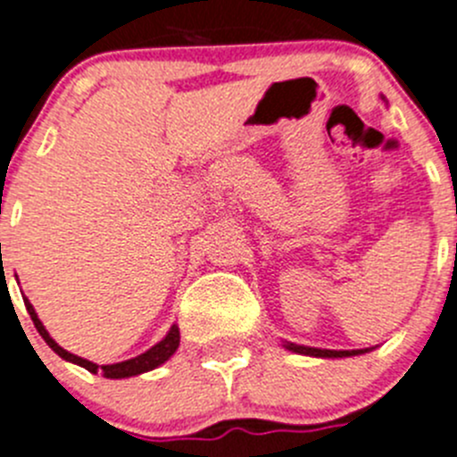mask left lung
<instances>
[{
	"instance_id": "8db88e82",
	"label": "left lung",
	"mask_w": 457,
	"mask_h": 457,
	"mask_svg": "<svg viewBox=\"0 0 457 457\" xmlns=\"http://www.w3.org/2000/svg\"><path fill=\"white\" fill-rule=\"evenodd\" d=\"M385 100V97H382ZM282 346L287 351L295 353V355H310V357H323V360H337V357H355L364 355V353L373 351L371 348H357V351H330V348H314V346H303V344H294V341H282Z\"/></svg>"
}]
</instances>
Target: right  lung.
<instances>
[{"instance_id": "obj_1", "label": "right lung", "mask_w": 457, "mask_h": 457, "mask_svg": "<svg viewBox=\"0 0 457 457\" xmlns=\"http://www.w3.org/2000/svg\"><path fill=\"white\" fill-rule=\"evenodd\" d=\"M18 278V275H15ZM24 307H27L29 316H31V320H34L36 330L40 332V337L45 339V344H47L52 351L56 353L59 357H63L65 361H72V364H77V367H84L86 371L90 373H102L104 378H111V380H120V378H131V376H141V373H147L152 371V369L162 367L163 361L170 360L172 355H175V351L179 348V328L178 323H172L170 330H168V335L163 337L159 344H154V346L150 348V351L141 353V355L131 357V360H125V361H116V364H96V361L90 360H84V357L75 355V353L65 351V348H61L59 344H56L52 337H49V332L45 330L43 320L38 319V314H36L34 305L29 303V298H24Z\"/></svg>"}]
</instances>
